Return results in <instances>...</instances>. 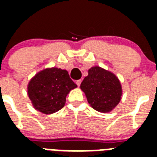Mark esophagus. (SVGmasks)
I'll return each instance as SVG.
<instances>
[{"mask_svg":"<svg viewBox=\"0 0 157 157\" xmlns=\"http://www.w3.org/2000/svg\"><path fill=\"white\" fill-rule=\"evenodd\" d=\"M81 82H82V80L79 79V80H78V81H76V84H77V86L79 87L80 85H81Z\"/></svg>","mask_w":157,"mask_h":157,"instance_id":"34e87169","label":"esophagus"}]
</instances>
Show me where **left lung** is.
Segmentation results:
<instances>
[{
    "instance_id": "8db88e82",
    "label": "left lung",
    "mask_w": 157,
    "mask_h": 157,
    "mask_svg": "<svg viewBox=\"0 0 157 157\" xmlns=\"http://www.w3.org/2000/svg\"><path fill=\"white\" fill-rule=\"evenodd\" d=\"M80 88L94 110L108 113L117 107L122 96L118 78L111 71L94 66L89 69Z\"/></svg>"
}]
</instances>
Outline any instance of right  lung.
Listing matches in <instances>:
<instances>
[{
	"mask_svg": "<svg viewBox=\"0 0 157 157\" xmlns=\"http://www.w3.org/2000/svg\"><path fill=\"white\" fill-rule=\"evenodd\" d=\"M77 85L69 77L67 71L47 67L32 78L27 93L34 108L45 114H51L64 107L66 96Z\"/></svg>",
	"mask_w": 157,
	"mask_h": 157,
	"instance_id": "obj_1",
	"label": "right lung"
}]
</instances>
